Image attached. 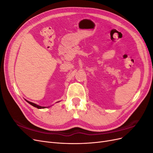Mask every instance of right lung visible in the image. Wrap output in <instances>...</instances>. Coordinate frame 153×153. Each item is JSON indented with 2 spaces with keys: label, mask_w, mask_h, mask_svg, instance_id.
I'll use <instances>...</instances> for the list:
<instances>
[{
  "label": "right lung",
  "mask_w": 153,
  "mask_h": 153,
  "mask_svg": "<svg viewBox=\"0 0 153 153\" xmlns=\"http://www.w3.org/2000/svg\"><path fill=\"white\" fill-rule=\"evenodd\" d=\"M26 101H27V103H29V104H30L32 106H34V107H36L37 108H39V109H41V108H46L45 106H39V105H36V104H35V103H32V102H30V101H27V100H26Z\"/></svg>",
  "instance_id": "1"
}]
</instances>
